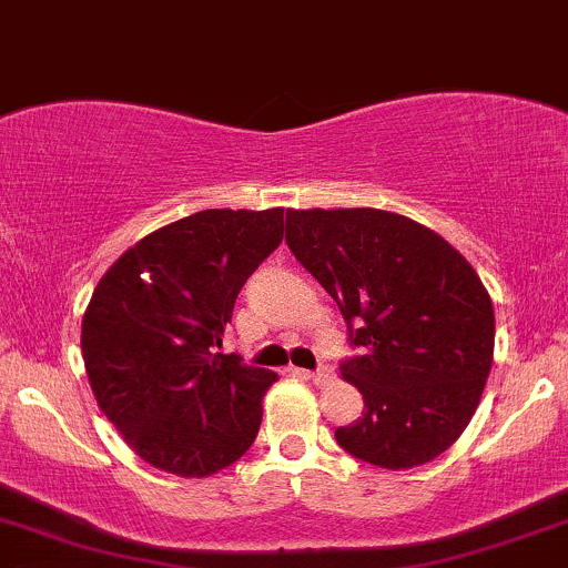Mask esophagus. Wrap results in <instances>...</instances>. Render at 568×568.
Masks as SVG:
<instances>
[{
  "instance_id": "34e87169",
  "label": "esophagus",
  "mask_w": 568,
  "mask_h": 568,
  "mask_svg": "<svg viewBox=\"0 0 568 568\" xmlns=\"http://www.w3.org/2000/svg\"><path fill=\"white\" fill-rule=\"evenodd\" d=\"M297 374H300V376H307V379H316V382H326V379H332V368H328V366H318L316 371H305V368H300Z\"/></svg>"
}]
</instances>
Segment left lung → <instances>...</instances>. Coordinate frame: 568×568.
<instances>
[{
  "instance_id": "1",
  "label": "left lung",
  "mask_w": 568,
  "mask_h": 568,
  "mask_svg": "<svg viewBox=\"0 0 568 568\" xmlns=\"http://www.w3.org/2000/svg\"><path fill=\"white\" fill-rule=\"evenodd\" d=\"M286 244L347 324L339 371L363 416L334 432L339 447L392 471L429 464L471 422L493 368L495 311L477 271L376 207L286 210Z\"/></svg>"
}]
</instances>
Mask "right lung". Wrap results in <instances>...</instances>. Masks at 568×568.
Instances as JSON below:
<instances>
[{
  "label": "right lung",
  "mask_w": 568,
  "mask_h": 568,
  "mask_svg": "<svg viewBox=\"0 0 568 568\" xmlns=\"http://www.w3.org/2000/svg\"><path fill=\"white\" fill-rule=\"evenodd\" d=\"M282 236V207L202 210L152 231L97 284L81 326L89 384L146 464L210 477L255 443L276 374L223 355V328Z\"/></svg>",
  "instance_id": "1"
}]
</instances>
